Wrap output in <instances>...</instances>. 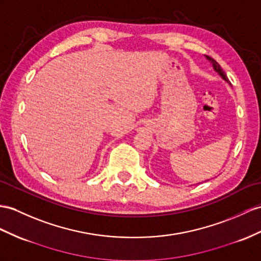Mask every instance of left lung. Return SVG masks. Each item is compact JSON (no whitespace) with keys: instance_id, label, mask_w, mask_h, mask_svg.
Here are the masks:
<instances>
[{"instance_id":"obj_1","label":"left lung","mask_w":261,"mask_h":261,"mask_svg":"<svg viewBox=\"0 0 261 261\" xmlns=\"http://www.w3.org/2000/svg\"><path fill=\"white\" fill-rule=\"evenodd\" d=\"M205 57H206V59H207L209 62H211V64L213 65L214 71H215V72H217V73L219 74L220 77H221L222 80H224L225 82H227L228 84H230V82H229V80H228L227 75L225 74V72H224V71H222V68H221V66L218 64V63L216 62L214 59H212V57H209V56H207V55H205Z\"/></svg>"}]
</instances>
